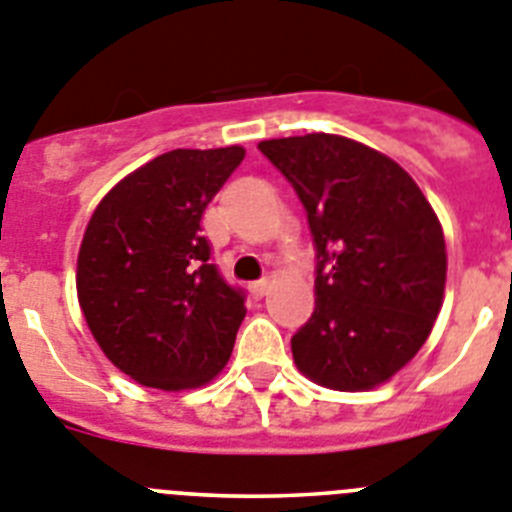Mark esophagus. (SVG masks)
Returning a JSON list of instances; mask_svg holds the SVG:
<instances>
[{
  "mask_svg": "<svg viewBox=\"0 0 512 512\" xmlns=\"http://www.w3.org/2000/svg\"><path fill=\"white\" fill-rule=\"evenodd\" d=\"M269 287H271L269 279H259V282L248 284V289H251V295L256 297V300H261V297H264L266 292H269Z\"/></svg>",
  "mask_w": 512,
  "mask_h": 512,
  "instance_id": "esophagus-1",
  "label": "esophagus"
}]
</instances>
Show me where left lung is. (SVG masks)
<instances>
[{
    "label": "left lung",
    "mask_w": 512,
    "mask_h": 512,
    "mask_svg": "<svg viewBox=\"0 0 512 512\" xmlns=\"http://www.w3.org/2000/svg\"><path fill=\"white\" fill-rule=\"evenodd\" d=\"M295 187L318 251L315 310L292 336L305 377L372 390L408 364L438 318L446 243L436 212L392 158L328 133L261 140Z\"/></svg>",
    "instance_id": "obj_1"
}]
</instances>
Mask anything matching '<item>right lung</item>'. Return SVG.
<instances>
[{"instance_id":"add662e5","label":"right lung","mask_w":512,"mask_h":512,"mask_svg":"<svg viewBox=\"0 0 512 512\" xmlns=\"http://www.w3.org/2000/svg\"><path fill=\"white\" fill-rule=\"evenodd\" d=\"M246 151L176 148L104 194L76 264L79 305L104 356L143 387H202L228 364L246 318L202 235V212Z\"/></svg>"}]
</instances>
